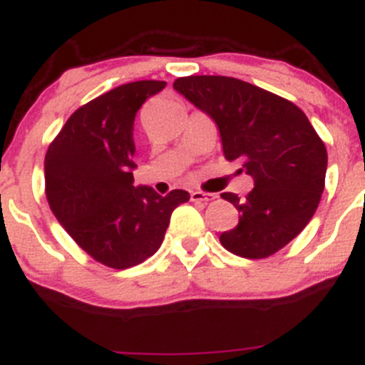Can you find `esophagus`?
<instances>
[{
  "label": "esophagus",
  "mask_w": 365,
  "mask_h": 365,
  "mask_svg": "<svg viewBox=\"0 0 365 365\" xmlns=\"http://www.w3.org/2000/svg\"><path fill=\"white\" fill-rule=\"evenodd\" d=\"M190 200H192L194 203H205V205H208L210 201L215 200V196H213V194L200 192V190H192V192H190Z\"/></svg>",
  "instance_id": "34e87169"
}]
</instances>
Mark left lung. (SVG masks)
<instances>
[{
  "label": "left lung",
  "instance_id": "obj_1",
  "mask_svg": "<svg viewBox=\"0 0 365 365\" xmlns=\"http://www.w3.org/2000/svg\"><path fill=\"white\" fill-rule=\"evenodd\" d=\"M180 95L217 123L224 157L254 180L245 200L224 192L240 212L220 235L230 252L249 259L288 245L314 215L325 189L327 148L304 111L245 81L224 76L180 77Z\"/></svg>",
  "mask_w": 365,
  "mask_h": 365
}]
</instances>
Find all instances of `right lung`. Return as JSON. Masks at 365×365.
Segmentation results:
<instances>
[{
	"instance_id": "add662e5",
	"label": "right lung",
	"mask_w": 365,
	"mask_h": 365,
	"mask_svg": "<svg viewBox=\"0 0 365 365\" xmlns=\"http://www.w3.org/2000/svg\"><path fill=\"white\" fill-rule=\"evenodd\" d=\"M164 81L121 84L77 109L43 160L46 196L58 222L83 251L106 267L125 270L153 256L173 210L187 190L160 196L134 187V120Z\"/></svg>"
}]
</instances>
